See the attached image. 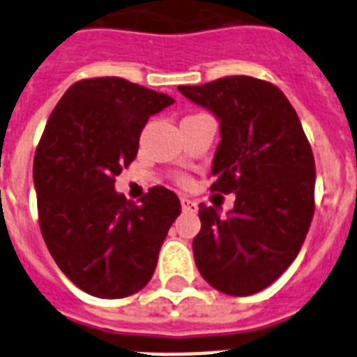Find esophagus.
I'll use <instances>...</instances> for the list:
<instances>
[{"label": "esophagus", "instance_id": "esophagus-1", "mask_svg": "<svg viewBox=\"0 0 357 357\" xmlns=\"http://www.w3.org/2000/svg\"><path fill=\"white\" fill-rule=\"evenodd\" d=\"M179 202H181V206H183L185 212H196L197 211V203L194 199H188V197H179Z\"/></svg>", "mask_w": 357, "mask_h": 357}]
</instances>
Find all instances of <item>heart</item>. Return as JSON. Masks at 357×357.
<instances>
[{"label":"heart","mask_w":357,"mask_h":357,"mask_svg":"<svg viewBox=\"0 0 357 357\" xmlns=\"http://www.w3.org/2000/svg\"><path fill=\"white\" fill-rule=\"evenodd\" d=\"M179 181H185V178H181V179H179Z\"/></svg>","instance_id":"heart-1"}]
</instances>
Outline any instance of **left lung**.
<instances>
[{
	"label": "left lung",
	"mask_w": 357,
	"mask_h": 357,
	"mask_svg": "<svg viewBox=\"0 0 357 357\" xmlns=\"http://www.w3.org/2000/svg\"><path fill=\"white\" fill-rule=\"evenodd\" d=\"M220 119L211 190L236 194L229 218L199 205L194 259L208 285L250 296L272 285L303 245L314 215V154L294 107L275 85L227 76L179 85Z\"/></svg>",
	"instance_id": "8db88e82"
}]
</instances>
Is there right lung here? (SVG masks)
I'll use <instances>...</instances> for the list:
<instances>
[{
    "label": "right lung",
    "instance_id": "add662e5",
    "mask_svg": "<svg viewBox=\"0 0 357 357\" xmlns=\"http://www.w3.org/2000/svg\"><path fill=\"white\" fill-rule=\"evenodd\" d=\"M172 103L123 77H91L68 86L45 125L34 155L40 229L56 265L86 294L142 290L181 214L169 188L152 187L137 205L114 190L149 118Z\"/></svg>",
    "mask_w": 357,
    "mask_h": 357
}]
</instances>
